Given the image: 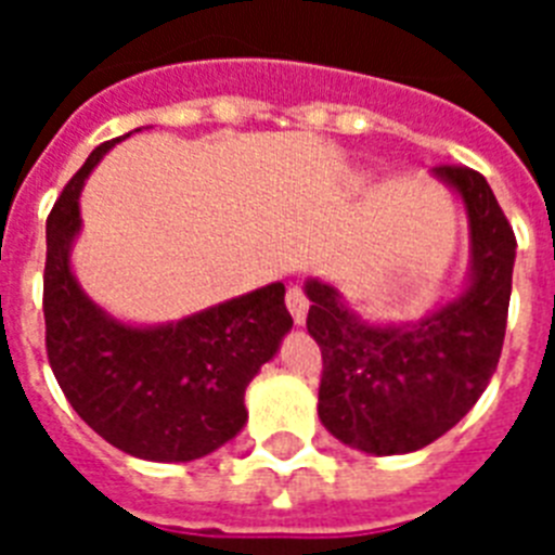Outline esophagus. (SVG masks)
<instances>
[{
    "label": "esophagus",
    "mask_w": 555,
    "mask_h": 555,
    "mask_svg": "<svg viewBox=\"0 0 555 555\" xmlns=\"http://www.w3.org/2000/svg\"><path fill=\"white\" fill-rule=\"evenodd\" d=\"M286 306H288V311H292L294 322H297V325H302V322H306V317H308V308H311V302H308L306 292H302L300 286L288 288Z\"/></svg>",
    "instance_id": "esophagus-1"
}]
</instances>
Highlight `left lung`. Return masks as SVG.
Segmentation results:
<instances>
[{
	"mask_svg": "<svg viewBox=\"0 0 555 555\" xmlns=\"http://www.w3.org/2000/svg\"><path fill=\"white\" fill-rule=\"evenodd\" d=\"M467 205L473 281L416 325L377 327L352 317L333 286L308 281V333L322 350L320 420L338 442L375 455L436 442L494 375L506 336L517 238L487 178L436 166Z\"/></svg>",
	"mask_w": 555,
	"mask_h": 555,
	"instance_id": "obj_1",
	"label": "left lung"
}]
</instances>
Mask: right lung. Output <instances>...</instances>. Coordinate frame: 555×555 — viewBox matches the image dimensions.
<instances>
[{
	"label": "right lung",
	"instance_id": "right-lung-1",
	"mask_svg": "<svg viewBox=\"0 0 555 555\" xmlns=\"http://www.w3.org/2000/svg\"><path fill=\"white\" fill-rule=\"evenodd\" d=\"M116 141L88 155L47 219L43 322L47 356L86 425L135 459L194 461L244 428V391L292 327L286 286L199 311L164 327H130L88 300L68 267L80 230L77 197Z\"/></svg>",
	"mask_w": 555,
	"mask_h": 555
}]
</instances>
